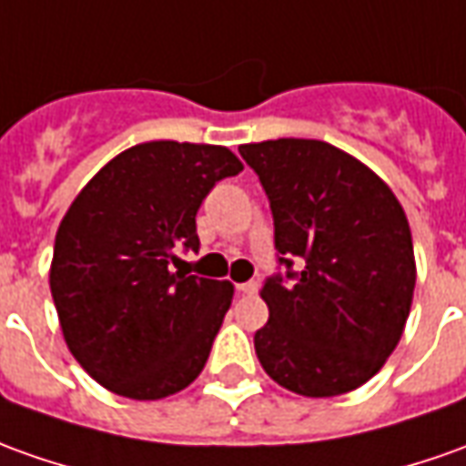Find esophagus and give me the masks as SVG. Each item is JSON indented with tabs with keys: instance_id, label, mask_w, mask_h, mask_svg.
Wrapping results in <instances>:
<instances>
[{
	"instance_id": "34e87169",
	"label": "esophagus",
	"mask_w": 466,
	"mask_h": 466,
	"mask_svg": "<svg viewBox=\"0 0 466 466\" xmlns=\"http://www.w3.org/2000/svg\"><path fill=\"white\" fill-rule=\"evenodd\" d=\"M236 289H238L240 294H256V291H258V281H243V284H238Z\"/></svg>"
}]
</instances>
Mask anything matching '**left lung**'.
I'll list each match as a JSON object with an SVG mask.
<instances>
[{
  "label": "left lung",
  "instance_id": "1",
  "mask_svg": "<svg viewBox=\"0 0 466 466\" xmlns=\"http://www.w3.org/2000/svg\"><path fill=\"white\" fill-rule=\"evenodd\" d=\"M261 179L279 271L253 345L279 386L329 399L370 380L409 319L416 264L406 213L383 179L317 139L238 147Z\"/></svg>",
  "mask_w": 466,
  "mask_h": 466
}]
</instances>
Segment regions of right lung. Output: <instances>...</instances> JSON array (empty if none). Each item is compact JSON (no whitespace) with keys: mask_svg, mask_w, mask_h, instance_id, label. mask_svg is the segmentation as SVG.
Segmentation results:
<instances>
[{"mask_svg":"<svg viewBox=\"0 0 466 466\" xmlns=\"http://www.w3.org/2000/svg\"><path fill=\"white\" fill-rule=\"evenodd\" d=\"M243 165L226 147L147 141L114 157L57 228L50 291L80 368L111 393L167 399L208 362L233 284L172 274L198 251L195 215Z\"/></svg>","mask_w":466,"mask_h":466,"instance_id":"1","label":"right lung"}]
</instances>
